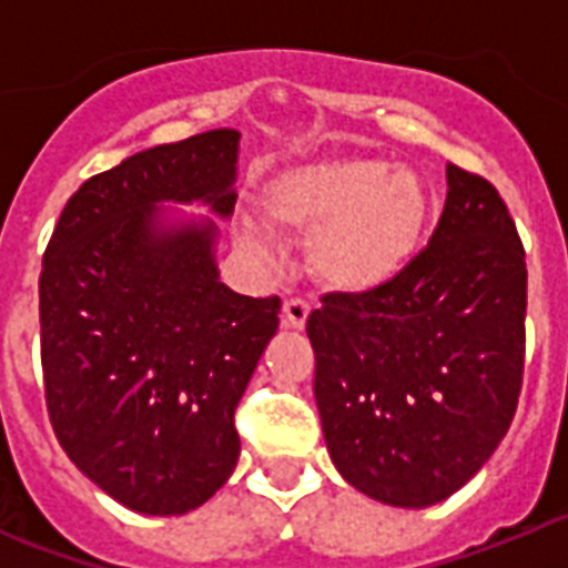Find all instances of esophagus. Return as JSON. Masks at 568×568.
Returning <instances> with one entry per match:
<instances>
[{
  "label": "esophagus",
  "instance_id": "obj_1",
  "mask_svg": "<svg viewBox=\"0 0 568 568\" xmlns=\"http://www.w3.org/2000/svg\"><path fill=\"white\" fill-rule=\"evenodd\" d=\"M310 310H313V307H310V301H304V298H287V301H284V327L304 329Z\"/></svg>",
  "mask_w": 568,
  "mask_h": 568
}]
</instances>
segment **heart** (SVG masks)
Wrapping results in <instances>:
<instances>
[{"mask_svg": "<svg viewBox=\"0 0 568 568\" xmlns=\"http://www.w3.org/2000/svg\"><path fill=\"white\" fill-rule=\"evenodd\" d=\"M426 190L413 170L369 159H324L281 173L264 195L270 230L307 235L310 273L335 293H373L404 270L424 233ZM241 241L270 258V239L255 224Z\"/></svg>", "mask_w": 568, "mask_h": 568, "instance_id": "1", "label": "heart"}]
</instances>
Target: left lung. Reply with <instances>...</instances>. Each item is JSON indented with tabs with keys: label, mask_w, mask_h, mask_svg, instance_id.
Here are the masks:
<instances>
[{
	"label": "left lung",
	"mask_w": 568,
	"mask_h": 568,
	"mask_svg": "<svg viewBox=\"0 0 568 568\" xmlns=\"http://www.w3.org/2000/svg\"><path fill=\"white\" fill-rule=\"evenodd\" d=\"M433 239L373 293H329L307 318L315 404L349 486L389 506L449 498L518 409L526 253L495 184L449 164Z\"/></svg>",
	"instance_id": "1"
}]
</instances>
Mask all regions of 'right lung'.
I'll return each mask as SVG.
<instances>
[{"label":"right lung","mask_w":568,"mask_h":568,"mask_svg":"<svg viewBox=\"0 0 568 568\" xmlns=\"http://www.w3.org/2000/svg\"><path fill=\"white\" fill-rule=\"evenodd\" d=\"M239 130L159 144L70 195L39 275L44 400L68 458L142 515H184L233 475L235 406L281 298L219 281L215 224L159 202L235 204Z\"/></svg>","instance_id":"obj_1"}]
</instances>
